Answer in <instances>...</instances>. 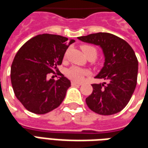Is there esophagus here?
Segmentation results:
<instances>
[{
  "instance_id": "obj_1",
  "label": "esophagus",
  "mask_w": 148,
  "mask_h": 148,
  "mask_svg": "<svg viewBox=\"0 0 148 148\" xmlns=\"http://www.w3.org/2000/svg\"><path fill=\"white\" fill-rule=\"evenodd\" d=\"M71 85L72 86H81L82 83H80V82H71Z\"/></svg>"
}]
</instances>
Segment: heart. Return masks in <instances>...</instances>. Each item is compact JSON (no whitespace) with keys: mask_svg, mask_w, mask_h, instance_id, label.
Instances as JSON below:
<instances>
[{"mask_svg":"<svg viewBox=\"0 0 148 148\" xmlns=\"http://www.w3.org/2000/svg\"><path fill=\"white\" fill-rule=\"evenodd\" d=\"M81 49L86 55H87L89 53H94L96 57V54H97L96 49L91 45H83L81 46ZM88 71L86 69H82L78 66H72L66 71V75L67 77L71 78L73 81L80 82L82 81V79L83 78L85 75L88 74Z\"/></svg>","mask_w":148,"mask_h":148,"instance_id":"obj_1","label":"heart"}]
</instances>
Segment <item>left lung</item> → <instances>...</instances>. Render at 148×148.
I'll use <instances>...</instances> for the list:
<instances>
[{"label": "left lung", "mask_w": 148, "mask_h": 148, "mask_svg": "<svg viewBox=\"0 0 148 148\" xmlns=\"http://www.w3.org/2000/svg\"><path fill=\"white\" fill-rule=\"evenodd\" d=\"M77 38L99 45L105 56L104 66L95 77L106 82L92 84L93 91L86 99L87 106L102 115L119 112L127 105L137 84L138 60L134 50L123 39L109 33Z\"/></svg>", "instance_id": "8db88e82"}]
</instances>
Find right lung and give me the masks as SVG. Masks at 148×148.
I'll return each instance as SVG.
<instances>
[{
	"instance_id": "right-lung-1",
	"label": "right lung",
	"mask_w": 148,
	"mask_h": 148,
	"mask_svg": "<svg viewBox=\"0 0 148 148\" xmlns=\"http://www.w3.org/2000/svg\"><path fill=\"white\" fill-rule=\"evenodd\" d=\"M74 40L60 35L39 34L29 39L17 51L11 66V83L16 99L32 113L43 114L62 103L71 82L58 66ZM58 71L61 77L49 79Z\"/></svg>"
}]
</instances>
